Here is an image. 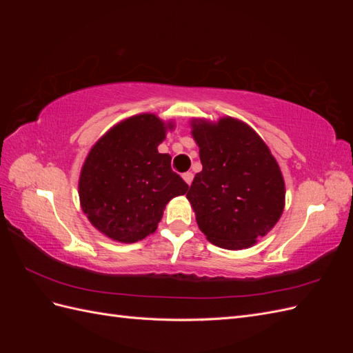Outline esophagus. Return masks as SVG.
<instances>
[{"mask_svg":"<svg viewBox=\"0 0 353 353\" xmlns=\"http://www.w3.org/2000/svg\"><path fill=\"white\" fill-rule=\"evenodd\" d=\"M183 178H184V181H185V183H187L188 185H191V183H193L194 175H193V172H185V174L183 175Z\"/></svg>","mask_w":353,"mask_h":353,"instance_id":"esophagus-1","label":"esophagus"}]
</instances>
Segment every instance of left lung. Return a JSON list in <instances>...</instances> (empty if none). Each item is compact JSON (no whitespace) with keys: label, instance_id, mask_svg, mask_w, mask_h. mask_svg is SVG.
Masks as SVG:
<instances>
[{"label":"left lung","instance_id":"1","mask_svg":"<svg viewBox=\"0 0 353 353\" xmlns=\"http://www.w3.org/2000/svg\"><path fill=\"white\" fill-rule=\"evenodd\" d=\"M201 172L187 199L200 231L222 249L253 245L279 222L284 210V178L268 145L234 117L191 121Z\"/></svg>","mask_w":353,"mask_h":353}]
</instances>
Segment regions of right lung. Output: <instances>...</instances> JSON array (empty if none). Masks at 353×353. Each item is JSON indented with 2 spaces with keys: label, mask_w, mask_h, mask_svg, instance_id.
Wrapping results in <instances>:
<instances>
[{
  "label": "right lung",
  "mask_w": 353,
  "mask_h": 353,
  "mask_svg": "<svg viewBox=\"0 0 353 353\" xmlns=\"http://www.w3.org/2000/svg\"><path fill=\"white\" fill-rule=\"evenodd\" d=\"M174 125L141 113L114 125L90 150L79 176L85 215L105 237L135 243L150 236L170 199L188 185L157 147Z\"/></svg>",
  "instance_id": "1"
}]
</instances>
